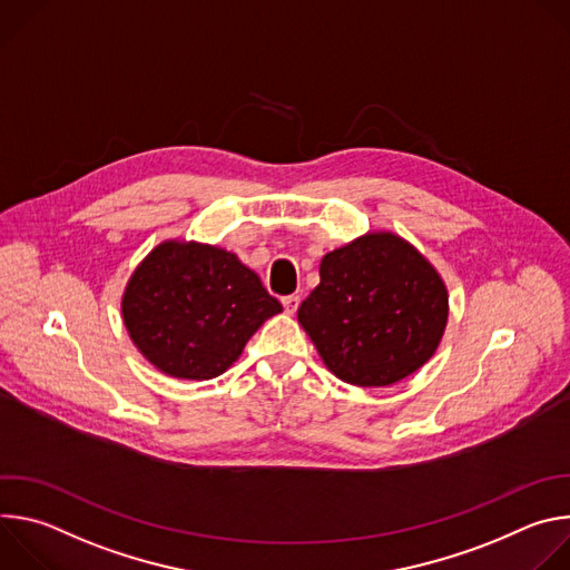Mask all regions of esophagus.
<instances>
[{
  "instance_id": "obj_1",
  "label": "esophagus",
  "mask_w": 570,
  "mask_h": 570,
  "mask_svg": "<svg viewBox=\"0 0 570 570\" xmlns=\"http://www.w3.org/2000/svg\"><path fill=\"white\" fill-rule=\"evenodd\" d=\"M282 304H284L286 313L293 315L297 311V306H299V297L297 295H286V297H282Z\"/></svg>"
}]
</instances>
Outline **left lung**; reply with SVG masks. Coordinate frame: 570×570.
Returning a JSON list of instances; mask_svg holds the SVG:
<instances>
[{"mask_svg":"<svg viewBox=\"0 0 570 570\" xmlns=\"http://www.w3.org/2000/svg\"><path fill=\"white\" fill-rule=\"evenodd\" d=\"M297 320L332 374L358 387H383L435 354L449 293L409 240L367 232L322 257L320 284L297 308Z\"/></svg>","mask_w":570,"mask_h":570,"instance_id":"1","label":"left lung"}]
</instances>
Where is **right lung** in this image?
<instances>
[{"label":"right lung","mask_w":570,"mask_h":570,"mask_svg":"<svg viewBox=\"0 0 570 570\" xmlns=\"http://www.w3.org/2000/svg\"><path fill=\"white\" fill-rule=\"evenodd\" d=\"M282 304L234 253L161 240L130 275L121 315L141 356L174 379L223 374Z\"/></svg>","instance_id":"1"}]
</instances>
